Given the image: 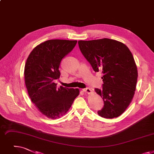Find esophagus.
Returning a JSON list of instances; mask_svg holds the SVG:
<instances>
[{
    "instance_id": "esophagus-1",
    "label": "esophagus",
    "mask_w": 154,
    "mask_h": 154,
    "mask_svg": "<svg viewBox=\"0 0 154 154\" xmlns=\"http://www.w3.org/2000/svg\"><path fill=\"white\" fill-rule=\"evenodd\" d=\"M83 91L84 92H85V93H88V94H90V93L92 92L91 89L90 88H86L85 89H83Z\"/></svg>"
}]
</instances>
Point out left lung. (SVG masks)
<instances>
[{"label":"left lung","instance_id":"left-lung-1","mask_svg":"<svg viewBox=\"0 0 154 154\" xmlns=\"http://www.w3.org/2000/svg\"><path fill=\"white\" fill-rule=\"evenodd\" d=\"M78 43L93 70L103 73L102 89H95L104 101L97 114L104 118L118 117L130 105L136 89L138 72L131 51L123 43L108 38Z\"/></svg>","mask_w":154,"mask_h":154}]
</instances>
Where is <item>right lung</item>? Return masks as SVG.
Returning <instances> with one entry per match:
<instances>
[{"label": "right lung", "instance_id": "1", "mask_svg": "<svg viewBox=\"0 0 154 154\" xmlns=\"http://www.w3.org/2000/svg\"><path fill=\"white\" fill-rule=\"evenodd\" d=\"M76 40L50 39L38 45L31 52L24 67L26 87L31 101L43 115L51 119L65 115L78 89L57 88L54 81L60 76L62 59L73 49Z\"/></svg>", "mask_w": 154, "mask_h": 154}]
</instances>
